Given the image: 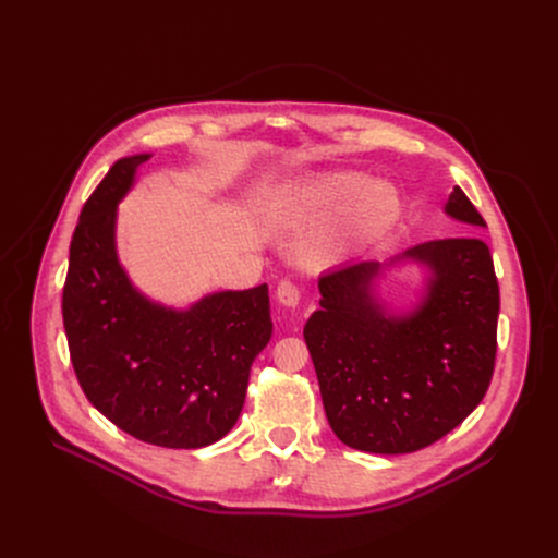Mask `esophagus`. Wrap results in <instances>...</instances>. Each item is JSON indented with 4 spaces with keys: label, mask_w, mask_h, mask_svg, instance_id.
Segmentation results:
<instances>
[{
    "label": "esophagus",
    "mask_w": 558,
    "mask_h": 558,
    "mask_svg": "<svg viewBox=\"0 0 558 558\" xmlns=\"http://www.w3.org/2000/svg\"><path fill=\"white\" fill-rule=\"evenodd\" d=\"M276 296L284 307H296L301 301V287L294 280H282L276 289Z\"/></svg>",
    "instance_id": "obj_1"
}]
</instances>
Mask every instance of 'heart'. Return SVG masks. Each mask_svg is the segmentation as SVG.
Masks as SVG:
<instances>
[{
	"label": "heart",
	"instance_id": "obj_1",
	"mask_svg": "<svg viewBox=\"0 0 558 558\" xmlns=\"http://www.w3.org/2000/svg\"><path fill=\"white\" fill-rule=\"evenodd\" d=\"M360 173H328L314 179L296 201V217L312 219L328 213L341 203L344 196L349 198L341 205V210L328 226L314 248V257H326L335 251H341L360 240L371 238V234L385 230L398 215L400 198L398 192L387 183H368L361 189ZM360 187L359 191L356 187ZM359 192L355 193L354 190Z\"/></svg>",
	"mask_w": 558,
	"mask_h": 558
}]
</instances>
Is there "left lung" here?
<instances>
[{
  "instance_id": "obj_1",
  "label": "left lung",
  "mask_w": 558,
  "mask_h": 558,
  "mask_svg": "<svg viewBox=\"0 0 558 558\" xmlns=\"http://www.w3.org/2000/svg\"><path fill=\"white\" fill-rule=\"evenodd\" d=\"M446 213L486 226L461 187ZM404 255L434 276L414 314H387L371 289L379 264L357 262L318 278L320 310L303 330L328 423L362 452L407 454L436 444L482 402L495 368L500 287L488 246L448 238Z\"/></svg>"
}]
</instances>
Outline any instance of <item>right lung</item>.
Here are the masks:
<instances>
[{
    "label": "right lung",
    "mask_w": 558,
    "mask_h": 558,
    "mask_svg": "<svg viewBox=\"0 0 558 558\" xmlns=\"http://www.w3.org/2000/svg\"><path fill=\"white\" fill-rule=\"evenodd\" d=\"M151 156L117 160L85 201L70 244L63 326L78 385L144 444L196 450L238 423L253 360L269 343V289L221 291L175 312L131 287L114 255L117 203Z\"/></svg>",
    "instance_id": "add662e5"
}]
</instances>
